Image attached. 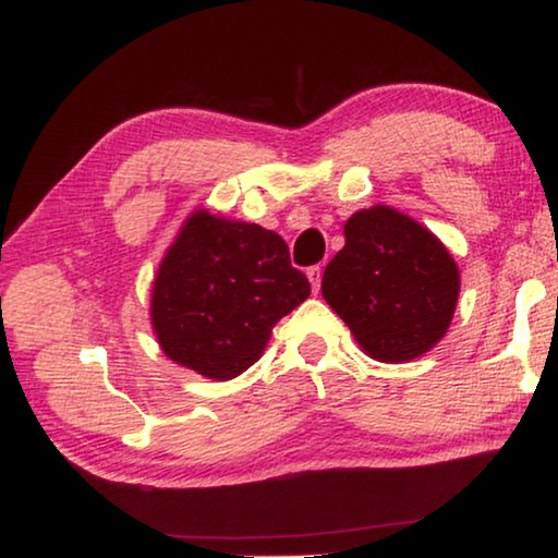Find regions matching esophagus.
<instances>
[{
  "instance_id": "esophagus-1",
  "label": "esophagus",
  "mask_w": 558,
  "mask_h": 558,
  "mask_svg": "<svg viewBox=\"0 0 558 558\" xmlns=\"http://www.w3.org/2000/svg\"><path fill=\"white\" fill-rule=\"evenodd\" d=\"M307 278H311L313 293H317V290H320V280H323V268H320V265H313V268H307Z\"/></svg>"
}]
</instances>
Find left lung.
<instances>
[{
  "label": "left lung",
  "mask_w": 558,
  "mask_h": 558,
  "mask_svg": "<svg viewBox=\"0 0 558 558\" xmlns=\"http://www.w3.org/2000/svg\"><path fill=\"white\" fill-rule=\"evenodd\" d=\"M459 270L417 220L373 206L344 223V247L327 263L323 298L383 362L414 360L445 338Z\"/></svg>",
  "instance_id": "1"
}]
</instances>
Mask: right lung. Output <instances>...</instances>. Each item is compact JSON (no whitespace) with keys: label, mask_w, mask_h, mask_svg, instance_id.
<instances>
[{"label":"right lung","mask_w":558,"mask_h":558,"mask_svg":"<svg viewBox=\"0 0 558 558\" xmlns=\"http://www.w3.org/2000/svg\"><path fill=\"white\" fill-rule=\"evenodd\" d=\"M311 295L278 233L198 210L158 268L156 338L168 357L210 379H231L263 355L280 317Z\"/></svg>","instance_id":"1"}]
</instances>
